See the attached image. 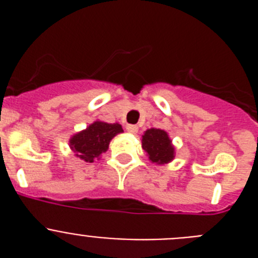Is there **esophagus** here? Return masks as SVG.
Segmentation results:
<instances>
[{"label":"esophagus","mask_w":258,"mask_h":258,"mask_svg":"<svg viewBox=\"0 0 258 258\" xmlns=\"http://www.w3.org/2000/svg\"><path fill=\"white\" fill-rule=\"evenodd\" d=\"M126 132L132 134L137 133V132H138V126H137V125H126Z\"/></svg>","instance_id":"obj_1"}]
</instances>
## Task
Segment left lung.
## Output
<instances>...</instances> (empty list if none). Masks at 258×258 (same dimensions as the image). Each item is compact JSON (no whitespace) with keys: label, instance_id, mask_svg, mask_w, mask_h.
I'll use <instances>...</instances> for the list:
<instances>
[{"label":"left lung","instance_id":"obj_1","mask_svg":"<svg viewBox=\"0 0 258 258\" xmlns=\"http://www.w3.org/2000/svg\"><path fill=\"white\" fill-rule=\"evenodd\" d=\"M142 149L152 164L163 165L173 161L175 156V147L173 146L169 134L164 129L151 127L143 133Z\"/></svg>","mask_w":258,"mask_h":258}]
</instances>
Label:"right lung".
<instances>
[{"instance_id": "obj_1", "label": "right lung", "mask_w": 258, "mask_h": 258, "mask_svg": "<svg viewBox=\"0 0 258 258\" xmlns=\"http://www.w3.org/2000/svg\"><path fill=\"white\" fill-rule=\"evenodd\" d=\"M122 127L118 122H108L95 120L86 129L77 132L70 138V149L75 156L85 163H94L101 159V155L108 150V146L113 137L122 133Z\"/></svg>"}]
</instances>
